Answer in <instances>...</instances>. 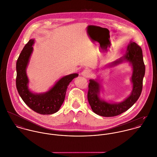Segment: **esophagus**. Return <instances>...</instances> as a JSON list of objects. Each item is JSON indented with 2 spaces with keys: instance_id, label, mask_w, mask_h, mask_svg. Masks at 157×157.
Instances as JSON below:
<instances>
[{
  "instance_id": "34e87169",
  "label": "esophagus",
  "mask_w": 157,
  "mask_h": 157,
  "mask_svg": "<svg viewBox=\"0 0 157 157\" xmlns=\"http://www.w3.org/2000/svg\"><path fill=\"white\" fill-rule=\"evenodd\" d=\"M82 76H83L85 78H88L90 75V71L89 70H84L82 73H81Z\"/></svg>"
}]
</instances>
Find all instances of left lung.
Here are the masks:
<instances>
[{
  "label": "left lung",
  "mask_w": 157,
  "mask_h": 157,
  "mask_svg": "<svg viewBox=\"0 0 157 157\" xmlns=\"http://www.w3.org/2000/svg\"><path fill=\"white\" fill-rule=\"evenodd\" d=\"M124 62H128L132 67V75L130 79L132 90L124 101L120 102L105 101L100 97L101 85L99 79L98 78V79L89 80L88 101L93 112L99 116L111 117L123 113L136 102L141 94L143 81L145 75V65L142 50L135 42L130 41L127 47L125 55L119 59L110 63L107 67H115Z\"/></svg>",
  "instance_id": "left-lung-1"
}]
</instances>
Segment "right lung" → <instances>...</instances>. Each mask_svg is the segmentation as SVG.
I'll list each match as a JSON object with an SVG mask.
<instances>
[{
	"instance_id": "right-lung-1",
	"label": "right lung",
	"mask_w": 157,
	"mask_h": 157,
	"mask_svg": "<svg viewBox=\"0 0 157 157\" xmlns=\"http://www.w3.org/2000/svg\"><path fill=\"white\" fill-rule=\"evenodd\" d=\"M34 39H30L25 45L16 63V88L24 102L33 111L42 115L57 112L62 105L70 82L78 76L73 73L63 76L47 92L34 94L29 89V80L27 67L33 51Z\"/></svg>"
}]
</instances>
